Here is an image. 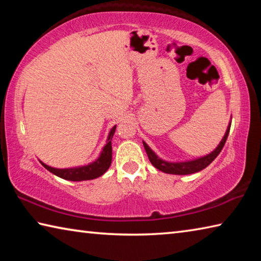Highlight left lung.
<instances>
[{"label":"left lung","instance_id":"1","mask_svg":"<svg viewBox=\"0 0 261 261\" xmlns=\"http://www.w3.org/2000/svg\"><path fill=\"white\" fill-rule=\"evenodd\" d=\"M229 130H230V124H229L226 135H224L223 139L221 140V143L219 144V146L216 147L213 152L210 153L208 155L202 156L200 159H197V160H192V161H187V162H166L161 160L160 158L156 156V154L154 153L151 148L148 147V145L146 143H144V147L146 149V153L148 155L149 161H151L152 165L156 168V169L163 171V173L167 174H174V175H189V174H193V173H198L202 169L211 165V162L214 160V159L219 155L220 152L222 151V148L226 144L228 135H229Z\"/></svg>","mask_w":261,"mask_h":261}]
</instances>
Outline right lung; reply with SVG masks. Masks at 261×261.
Returning <instances> with one entry per match:
<instances>
[{"instance_id": "1", "label": "right lung", "mask_w": 261, "mask_h": 261, "mask_svg": "<svg viewBox=\"0 0 261 261\" xmlns=\"http://www.w3.org/2000/svg\"><path fill=\"white\" fill-rule=\"evenodd\" d=\"M115 130H116V125L110 130L108 136V143L103 147L98 160L90 163V165L77 168H69V169H56V168H51L42 162L41 165L47 170H49L50 173L68 180H87L100 177L101 175H103L107 171V169L110 167V163H112V138L115 134Z\"/></svg>"}]
</instances>
